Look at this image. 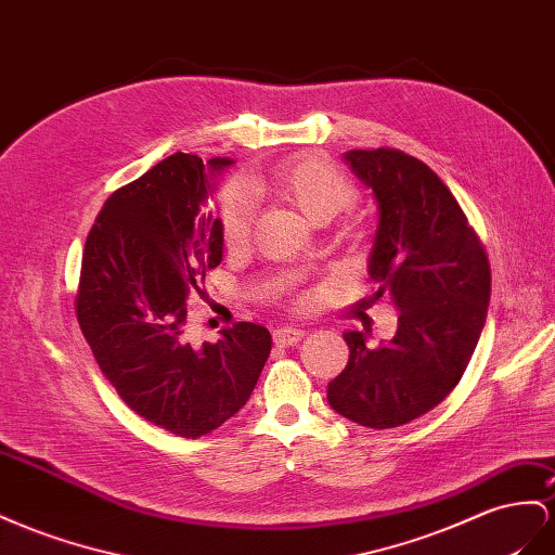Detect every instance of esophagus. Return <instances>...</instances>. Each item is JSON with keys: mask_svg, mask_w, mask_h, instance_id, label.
<instances>
[{"mask_svg": "<svg viewBox=\"0 0 555 555\" xmlns=\"http://www.w3.org/2000/svg\"><path fill=\"white\" fill-rule=\"evenodd\" d=\"M306 336L304 328L298 326H292V324H284V326H278L273 332V340L275 346H282V348H289V346H296L298 340H301Z\"/></svg>", "mask_w": 555, "mask_h": 555, "instance_id": "1", "label": "esophagus"}]
</instances>
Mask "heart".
Returning a JSON list of instances; mask_svg holds the SVG:
<instances>
[{
    "label": "heart",
    "mask_w": 555,
    "mask_h": 555,
    "mask_svg": "<svg viewBox=\"0 0 555 555\" xmlns=\"http://www.w3.org/2000/svg\"><path fill=\"white\" fill-rule=\"evenodd\" d=\"M251 193H273L296 207L308 221L326 223L357 201V186L332 160L298 156L275 166L268 175L247 177ZM254 205L241 189H229L219 203V229L227 249H241L251 235Z\"/></svg>",
    "instance_id": "1"
}]
</instances>
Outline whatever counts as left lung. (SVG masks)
<instances>
[{
  "label": "left lung",
  "mask_w": 555,
  "mask_h": 555,
  "mask_svg": "<svg viewBox=\"0 0 555 555\" xmlns=\"http://www.w3.org/2000/svg\"><path fill=\"white\" fill-rule=\"evenodd\" d=\"M348 166L373 191L378 231L369 259L376 298L399 312L378 348L348 332V366L326 399L348 421L392 429L453 392L467 369L490 304V263L476 231L437 172L399 149H354Z\"/></svg>",
  "instance_id": "1"
}]
</instances>
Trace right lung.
I'll return each instance as SVG.
<instances>
[{
  "mask_svg": "<svg viewBox=\"0 0 555 555\" xmlns=\"http://www.w3.org/2000/svg\"><path fill=\"white\" fill-rule=\"evenodd\" d=\"M231 158L177 152L116 189L86 237L77 320L95 362L144 421L198 439L241 411L271 354L254 322L221 328L217 343L189 336V294L221 263L212 177Z\"/></svg>",
  "mask_w": 555,
  "mask_h": 555,
  "instance_id": "obj_1",
  "label": "right lung"
}]
</instances>
